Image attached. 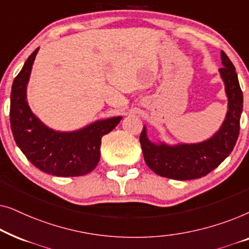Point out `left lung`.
Here are the masks:
<instances>
[{
    "instance_id": "1",
    "label": "left lung",
    "mask_w": 249,
    "mask_h": 249,
    "mask_svg": "<svg viewBox=\"0 0 249 249\" xmlns=\"http://www.w3.org/2000/svg\"><path fill=\"white\" fill-rule=\"evenodd\" d=\"M221 60L223 67L219 71L226 86L228 112L222 125L212 137L196 144H155L148 139L146 127L142 129L139 141L144 160L156 175L176 180L202 178L217 168L232 152L240 130L243 91L236 69L223 51Z\"/></svg>"
}]
</instances>
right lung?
Wrapping results in <instances>:
<instances>
[{"mask_svg": "<svg viewBox=\"0 0 249 249\" xmlns=\"http://www.w3.org/2000/svg\"><path fill=\"white\" fill-rule=\"evenodd\" d=\"M36 49L15 78L10 97V124L16 144L40 171L56 177H79L96 168L101 158V141L117 127L122 117L97 120L74 131H55L43 124L27 102Z\"/></svg>", "mask_w": 249, "mask_h": 249, "instance_id": "right-lung-1", "label": "right lung"}]
</instances>
